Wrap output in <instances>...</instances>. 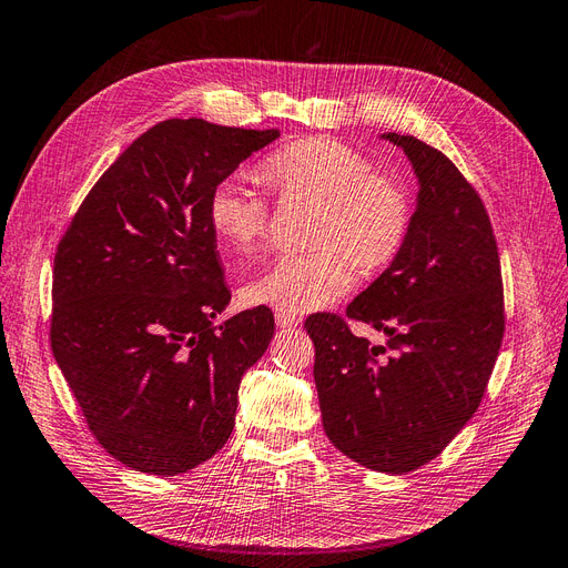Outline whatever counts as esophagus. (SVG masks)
Instances as JSON below:
<instances>
[{"mask_svg": "<svg viewBox=\"0 0 568 568\" xmlns=\"http://www.w3.org/2000/svg\"><path fill=\"white\" fill-rule=\"evenodd\" d=\"M275 323H278V328H295L300 318L295 314H285V312H275Z\"/></svg>", "mask_w": 568, "mask_h": 568, "instance_id": "1", "label": "esophagus"}]
</instances>
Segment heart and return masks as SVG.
I'll use <instances>...</instances> for the list:
<instances>
[{
	"label": "heart",
	"mask_w": 568,
	"mask_h": 568,
	"mask_svg": "<svg viewBox=\"0 0 568 568\" xmlns=\"http://www.w3.org/2000/svg\"><path fill=\"white\" fill-rule=\"evenodd\" d=\"M262 178L281 200L318 202L310 252L283 254L245 285L250 304L304 314L333 304L359 273L390 266L407 245L414 206L395 178L374 171L371 159L331 138H302L266 156ZM209 225L233 254L264 245L271 204L242 175L216 183L209 197Z\"/></svg>",
	"instance_id": "1"
}]
</instances>
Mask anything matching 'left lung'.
Masks as SVG:
<instances>
[{"instance_id":"left-lung-1","label":"left lung","mask_w":568,"mask_h":568,"mask_svg":"<svg viewBox=\"0 0 568 568\" xmlns=\"http://www.w3.org/2000/svg\"><path fill=\"white\" fill-rule=\"evenodd\" d=\"M385 138L407 152L420 185L407 245L345 316L318 312L304 328L328 440L374 471L409 474L476 414L505 337V287L478 190L440 150ZM349 320L392 339L374 348Z\"/></svg>"}]
</instances>
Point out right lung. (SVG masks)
Here are the masks:
<instances>
[{"mask_svg":"<svg viewBox=\"0 0 568 568\" xmlns=\"http://www.w3.org/2000/svg\"><path fill=\"white\" fill-rule=\"evenodd\" d=\"M281 133L169 119L102 173L54 254L52 354L109 455L152 476L214 457L237 387L271 343L268 306L231 302L209 197Z\"/></svg>","mask_w":568,"mask_h":568,"instance_id":"right-lung-1","label":"right lung"}]
</instances>
